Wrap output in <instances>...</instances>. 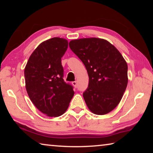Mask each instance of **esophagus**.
Listing matches in <instances>:
<instances>
[{"instance_id": "1", "label": "esophagus", "mask_w": 153, "mask_h": 153, "mask_svg": "<svg viewBox=\"0 0 153 153\" xmlns=\"http://www.w3.org/2000/svg\"><path fill=\"white\" fill-rule=\"evenodd\" d=\"M72 84H73V86H74L75 88H77V82H76V81L72 82Z\"/></svg>"}]
</instances>
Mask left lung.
<instances>
[{
  "label": "left lung",
  "mask_w": 153,
  "mask_h": 153,
  "mask_svg": "<svg viewBox=\"0 0 153 153\" xmlns=\"http://www.w3.org/2000/svg\"><path fill=\"white\" fill-rule=\"evenodd\" d=\"M69 45L88 74V86L83 93L88 107L96 115L111 112L121 101L128 85L125 59L104 39L82 38L70 41Z\"/></svg>",
  "instance_id": "1"
}]
</instances>
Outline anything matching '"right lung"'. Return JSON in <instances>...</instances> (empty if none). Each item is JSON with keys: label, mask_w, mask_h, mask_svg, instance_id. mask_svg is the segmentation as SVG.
<instances>
[{"label": "right lung", "mask_w": 153, "mask_h": 153, "mask_svg": "<svg viewBox=\"0 0 153 153\" xmlns=\"http://www.w3.org/2000/svg\"><path fill=\"white\" fill-rule=\"evenodd\" d=\"M67 47L64 38L46 40L35 49L25 67V88L31 101L49 117L63 115L74 94V87L63 79L61 58Z\"/></svg>", "instance_id": "1"}]
</instances>
